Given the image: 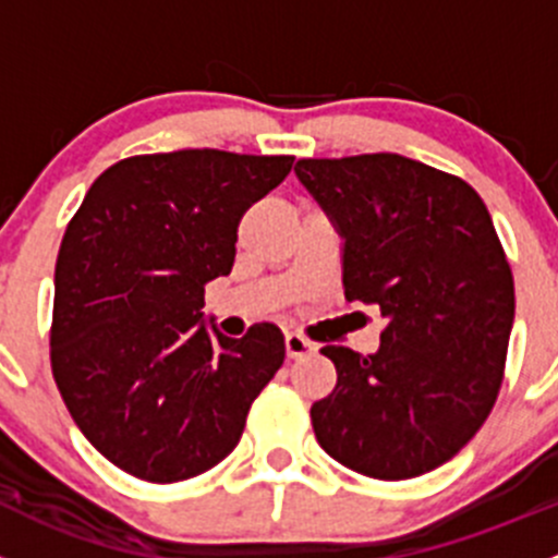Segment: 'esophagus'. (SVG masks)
Masks as SVG:
<instances>
[{
    "label": "esophagus",
    "instance_id": "34e87169",
    "mask_svg": "<svg viewBox=\"0 0 558 558\" xmlns=\"http://www.w3.org/2000/svg\"><path fill=\"white\" fill-rule=\"evenodd\" d=\"M313 351H316V343H313L311 338H305V335H300V332L286 335V354H289L291 360H296V356L313 354Z\"/></svg>",
    "mask_w": 558,
    "mask_h": 558
}]
</instances>
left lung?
<instances>
[{
  "label": "left lung",
  "mask_w": 558,
  "mask_h": 558,
  "mask_svg": "<svg viewBox=\"0 0 558 558\" xmlns=\"http://www.w3.org/2000/svg\"><path fill=\"white\" fill-rule=\"evenodd\" d=\"M294 171L345 240V300L387 318L376 354L322 349L338 384L311 405L313 434L365 477L434 472L483 428L505 378L515 283L488 207L461 177L392 153Z\"/></svg>",
  "instance_id": "8db88e82"
}]
</instances>
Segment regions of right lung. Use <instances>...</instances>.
Listing matches in <instances>:
<instances>
[{"mask_svg":"<svg viewBox=\"0 0 558 558\" xmlns=\"http://www.w3.org/2000/svg\"><path fill=\"white\" fill-rule=\"evenodd\" d=\"M291 163L223 149L133 155L70 218L53 272V381L122 472L169 485L218 466L283 365L275 324L209 335L202 307L204 283L234 267L242 215Z\"/></svg>","mask_w":558,"mask_h":558,"instance_id":"add662e5","label":"right lung"}]
</instances>
